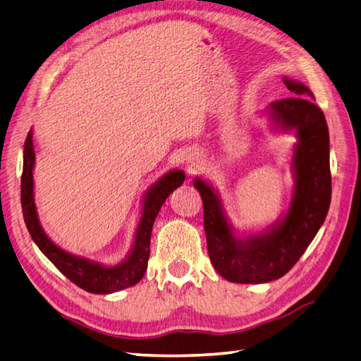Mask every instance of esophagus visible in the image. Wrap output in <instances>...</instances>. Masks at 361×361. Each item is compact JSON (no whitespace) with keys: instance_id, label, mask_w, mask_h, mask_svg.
Returning <instances> with one entry per match:
<instances>
[{"instance_id":"34e87169","label":"esophagus","mask_w":361,"mask_h":361,"mask_svg":"<svg viewBox=\"0 0 361 361\" xmlns=\"http://www.w3.org/2000/svg\"><path fill=\"white\" fill-rule=\"evenodd\" d=\"M188 166H189V171L192 172V171H195V169H198V166H200V163H201V157L198 155V154H189L188 155Z\"/></svg>"}]
</instances>
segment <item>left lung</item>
<instances>
[{
    "label": "left lung",
    "instance_id": "obj_1",
    "mask_svg": "<svg viewBox=\"0 0 361 361\" xmlns=\"http://www.w3.org/2000/svg\"><path fill=\"white\" fill-rule=\"evenodd\" d=\"M295 97L267 106L271 128L294 133L291 169L294 189L286 214L262 232L239 236L230 224L219 193L197 177L193 186L204 206V230L210 262L235 283H265L279 279L300 259L328 215L331 202L329 133L323 111L302 82L283 78Z\"/></svg>",
    "mask_w": 361,
    "mask_h": 361
}]
</instances>
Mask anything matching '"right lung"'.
<instances>
[{
    "instance_id": "add662e5",
    "label": "right lung",
    "mask_w": 361,
    "mask_h": 361,
    "mask_svg": "<svg viewBox=\"0 0 361 361\" xmlns=\"http://www.w3.org/2000/svg\"><path fill=\"white\" fill-rule=\"evenodd\" d=\"M32 129L24 143V164L21 177V204L23 215L27 230L33 239V243L39 247V250L49 257L50 262L68 279L92 294H109L140 282L145 276L147 259H149V244L154 221L171 193L180 188L184 181V172L180 169H172L164 173L160 180H157L152 186L146 190L142 204V216L137 224L134 244L131 252L122 262L116 265H104L96 261H90L87 257L68 253L54 244L44 232L39 223L38 210L35 204L33 193V168H35V147H33Z\"/></svg>"
}]
</instances>
